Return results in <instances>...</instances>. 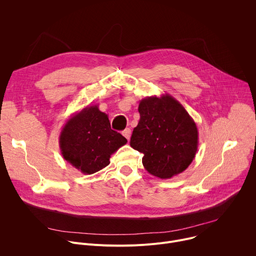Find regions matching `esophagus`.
Wrapping results in <instances>:
<instances>
[{"label": "esophagus", "instance_id": "1", "mask_svg": "<svg viewBox=\"0 0 256 256\" xmlns=\"http://www.w3.org/2000/svg\"><path fill=\"white\" fill-rule=\"evenodd\" d=\"M122 134V136L128 140L130 138V134H132V130H130V128H126Z\"/></svg>", "mask_w": 256, "mask_h": 256}]
</instances>
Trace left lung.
<instances>
[{
	"label": "left lung",
	"mask_w": 256,
	"mask_h": 256,
	"mask_svg": "<svg viewBox=\"0 0 256 256\" xmlns=\"http://www.w3.org/2000/svg\"><path fill=\"white\" fill-rule=\"evenodd\" d=\"M140 120L130 147L144 154L150 174L168 179L184 172L196 157L198 130L192 118L174 97H146L138 104Z\"/></svg>",
	"instance_id": "left-lung-1"
}]
</instances>
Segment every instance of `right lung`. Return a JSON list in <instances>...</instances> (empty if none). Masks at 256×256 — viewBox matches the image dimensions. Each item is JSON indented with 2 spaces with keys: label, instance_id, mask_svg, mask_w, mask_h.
Instances as JSON below:
<instances>
[{
  "label": "right lung",
  "instance_id": "1",
  "mask_svg": "<svg viewBox=\"0 0 256 256\" xmlns=\"http://www.w3.org/2000/svg\"><path fill=\"white\" fill-rule=\"evenodd\" d=\"M128 142L112 130L108 116L98 105H88L72 114L62 126L60 148L64 159L83 174H93L110 161V156Z\"/></svg>",
  "mask_w": 256,
  "mask_h": 256
}]
</instances>
